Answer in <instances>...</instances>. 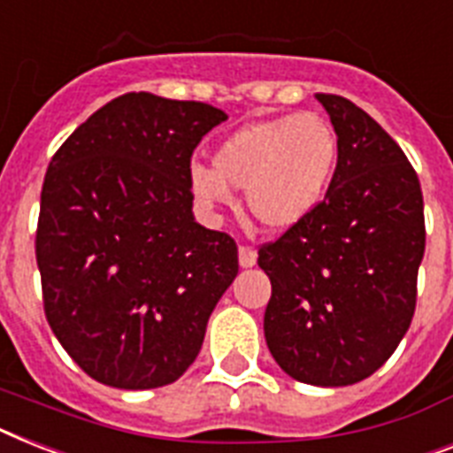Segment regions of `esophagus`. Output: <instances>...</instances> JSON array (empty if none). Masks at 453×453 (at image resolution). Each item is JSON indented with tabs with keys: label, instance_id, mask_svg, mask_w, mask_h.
I'll list each match as a JSON object with an SVG mask.
<instances>
[{
	"label": "esophagus",
	"instance_id": "1",
	"mask_svg": "<svg viewBox=\"0 0 453 453\" xmlns=\"http://www.w3.org/2000/svg\"><path fill=\"white\" fill-rule=\"evenodd\" d=\"M256 260H258L256 249H251V246H239V265H242V267H253Z\"/></svg>",
	"mask_w": 453,
	"mask_h": 453
}]
</instances>
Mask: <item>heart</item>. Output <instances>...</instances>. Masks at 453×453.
I'll use <instances>...</instances> for the list:
<instances>
[{
	"label": "heart",
	"instance_id": "heart-1",
	"mask_svg": "<svg viewBox=\"0 0 453 453\" xmlns=\"http://www.w3.org/2000/svg\"><path fill=\"white\" fill-rule=\"evenodd\" d=\"M337 134L314 111L244 125L220 143L214 167L195 163L188 183L209 211L234 207L233 188L260 226L288 230L319 207L337 165Z\"/></svg>",
	"mask_w": 453,
	"mask_h": 453
}]
</instances>
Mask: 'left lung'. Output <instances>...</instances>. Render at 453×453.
<instances>
[{
  "label": "left lung",
  "mask_w": 453,
  "mask_h": 453,
  "mask_svg": "<svg viewBox=\"0 0 453 453\" xmlns=\"http://www.w3.org/2000/svg\"><path fill=\"white\" fill-rule=\"evenodd\" d=\"M337 134L328 193L258 251L270 277L265 340L293 380L349 386L377 372L417 307L426 223L421 183L398 143L363 109L319 93Z\"/></svg>",
  "instance_id": "left-lung-1"
}]
</instances>
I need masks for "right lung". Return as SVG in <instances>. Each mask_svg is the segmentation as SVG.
Segmentation results:
<instances>
[{"instance_id": "add662e5", "label": "right lung", "mask_w": 453, "mask_h": 453, "mask_svg": "<svg viewBox=\"0 0 453 453\" xmlns=\"http://www.w3.org/2000/svg\"><path fill=\"white\" fill-rule=\"evenodd\" d=\"M227 120L204 102L127 93L48 165L36 226L48 326L99 384L167 386L197 358L237 277V244L195 223V146Z\"/></svg>"}]
</instances>
